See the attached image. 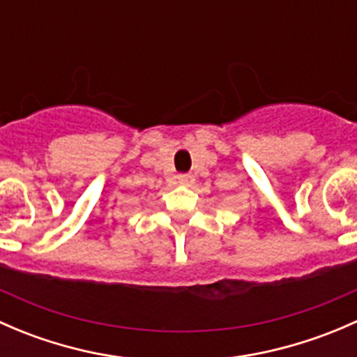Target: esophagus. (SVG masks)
<instances>
[{"label": "esophagus", "mask_w": 357, "mask_h": 357, "mask_svg": "<svg viewBox=\"0 0 357 357\" xmlns=\"http://www.w3.org/2000/svg\"><path fill=\"white\" fill-rule=\"evenodd\" d=\"M193 181H195V178H193L192 174H179L178 176V183H179V185L188 186V185H192Z\"/></svg>", "instance_id": "obj_1"}]
</instances>
